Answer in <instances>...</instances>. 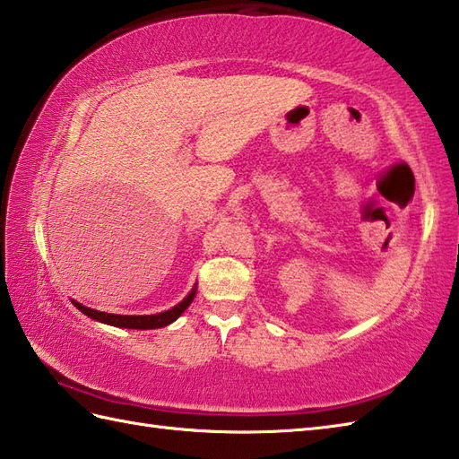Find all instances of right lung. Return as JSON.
<instances>
[{"label":"right lung","mask_w":459,"mask_h":459,"mask_svg":"<svg viewBox=\"0 0 459 459\" xmlns=\"http://www.w3.org/2000/svg\"><path fill=\"white\" fill-rule=\"evenodd\" d=\"M195 298V290L191 294L185 298L181 304H178L175 307L163 311V314H155V316H116V314H104V311H96L91 307H84L79 301H73V304L79 307L84 316H89L96 321H102V324H108L114 327H128V329H158V327H165L173 324L185 309L189 307V304Z\"/></svg>","instance_id":"right-lung-1"}]
</instances>
